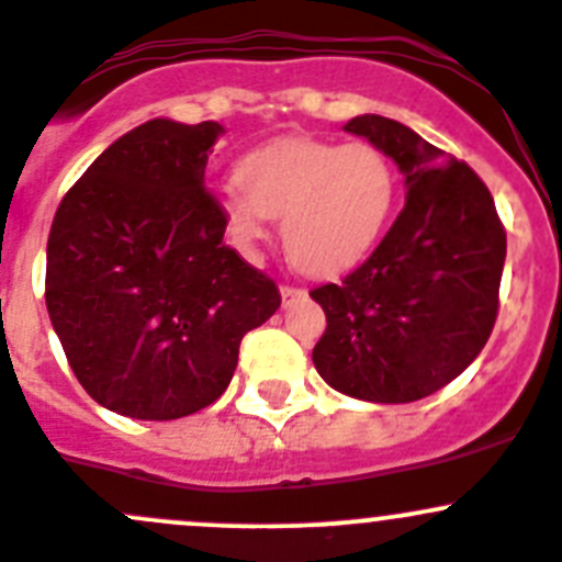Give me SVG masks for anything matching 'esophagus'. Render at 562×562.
<instances>
[{
	"label": "esophagus",
	"mask_w": 562,
	"mask_h": 562,
	"mask_svg": "<svg viewBox=\"0 0 562 562\" xmlns=\"http://www.w3.org/2000/svg\"><path fill=\"white\" fill-rule=\"evenodd\" d=\"M303 297V289L300 286H292V283H283L281 286V300L283 303H292V300Z\"/></svg>",
	"instance_id": "1"
}]
</instances>
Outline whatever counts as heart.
Instances as JSON below:
<instances>
[{
	"mask_svg": "<svg viewBox=\"0 0 562 562\" xmlns=\"http://www.w3.org/2000/svg\"><path fill=\"white\" fill-rule=\"evenodd\" d=\"M237 182L218 193L221 226L243 254L270 237L281 215L286 257L314 276L358 265L385 232L396 204V169L376 144L286 136L237 164Z\"/></svg>",
	"mask_w": 562,
	"mask_h": 562,
	"instance_id": "1",
	"label": "heart"
}]
</instances>
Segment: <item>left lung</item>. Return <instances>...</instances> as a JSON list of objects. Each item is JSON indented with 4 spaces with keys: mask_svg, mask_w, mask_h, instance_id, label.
<instances>
[{
    "mask_svg": "<svg viewBox=\"0 0 562 562\" xmlns=\"http://www.w3.org/2000/svg\"><path fill=\"white\" fill-rule=\"evenodd\" d=\"M344 131L396 160L407 202L360 268L311 289L327 316L314 366L352 398L418 402L457 380L492 336L505 229L481 177L407 125L363 114Z\"/></svg>",
    "mask_w": 562,
    "mask_h": 562,
    "instance_id": "1",
    "label": "left lung"
}]
</instances>
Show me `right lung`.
Instances as JSON below:
<instances>
[{
	"mask_svg": "<svg viewBox=\"0 0 562 562\" xmlns=\"http://www.w3.org/2000/svg\"><path fill=\"white\" fill-rule=\"evenodd\" d=\"M218 122L149 120L65 193L46 248V305L76 380L116 415L175 420L229 387L240 341L281 305L224 243L204 188Z\"/></svg>",
	"mask_w": 562,
	"mask_h": 562,
	"instance_id": "add662e5",
	"label": "right lung"
}]
</instances>
